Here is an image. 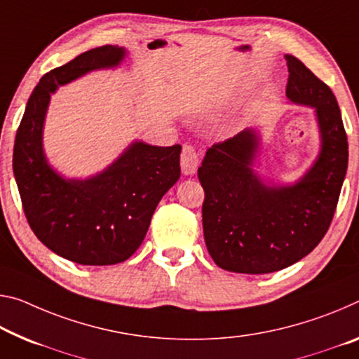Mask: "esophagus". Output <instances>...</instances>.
I'll return each mask as SVG.
<instances>
[{
  "label": "esophagus",
  "mask_w": 359,
  "mask_h": 359,
  "mask_svg": "<svg viewBox=\"0 0 359 359\" xmlns=\"http://www.w3.org/2000/svg\"><path fill=\"white\" fill-rule=\"evenodd\" d=\"M198 166H200V158L196 150L191 145H185L180 155V168L184 175H195Z\"/></svg>",
  "instance_id": "34e87169"
}]
</instances>
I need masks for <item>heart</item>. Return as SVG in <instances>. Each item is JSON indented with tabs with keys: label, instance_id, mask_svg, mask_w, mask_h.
I'll use <instances>...</instances> for the list:
<instances>
[{
	"label": "heart",
	"instance_id": "heart-1",
	"mask_svg": "<svg viewBox=\"0 0 359 359\" xmlns=\"http://www.w3.org/2000/svg\"><path fill=\"white\" fill-rule=\"evenodd\" d=\"M233 129H235V126H233V128H231V130H233Z\"/></svg>",
	"mask_w": 359,
	"mask_h": 359
}]
</instances>
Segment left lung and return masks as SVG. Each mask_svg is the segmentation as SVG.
Returning <instances> with one entry per match:
<instances>
[{"instance_id": "obj_1", "label": "left lung", "mask_w": 359, "mask_h": 359, "mask_svg": "<svg viewBox=\"0 0 359 359\" xmlns=\"http://www.w3.org/2000/svg\"><path fill=\"white\" fill-rule=\"evenodd\" d=\"M289 104L313 108L318 155L294 182L260 174L262 128L244 129L212 145L198 169L206 198L203 231L210 257L220 269L260 275L286 269L310 254L331 225L348 166V142L337 99L294 55Z\"/></svg>"}]
</instances>
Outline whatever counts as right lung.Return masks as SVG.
Wrapping results in <instances>:
<instances>
[{
	"label": "right lung",
	"instance_id": "right-lung-1",
	"mask_svg": "<svg viewBox=\"0 0 359 359\" xmlns=\"http://www.w3.org/2000/svg\"><path fill=\"white\" fill-rule=\"evenodd\" d=\"M123 46H102L44 75L27 102L15 135L13 169L28 224L44 246L81 265H115L144 241L158 203L180 177V145L135 139L88 177H67L44 151L50 95L97 70H116Z\"/></svg>",
	"mask_w": 359,
	"mask_h": 359
}]
</instances>
